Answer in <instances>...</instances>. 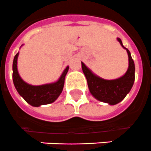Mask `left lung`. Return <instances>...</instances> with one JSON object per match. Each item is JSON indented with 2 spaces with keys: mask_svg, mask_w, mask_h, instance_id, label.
I'll return each mask as SVG.
<instances>
[{
  "mask_svg": "<svg viewBox=\"0 0 151 151\" xmlns=\"http://www.w3.org/2000/svg\"><path fill=\"white\" fill-rule=\"evenodd\" d=\"M122 47L126 49L129 56V68L123 76L114 80H105L96 76L82 62V68L87 80L90 93L97 100L111 105L122 101L129 93L135 80V65L131 54L122 44L121 39L118 38Z\"/></svg>",
  "mask_w": 151,
  "mask_h": 151,
  "instance_id": "1",
  "label": "left lung"
}]
</instances>
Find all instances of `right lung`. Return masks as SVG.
Instances as JSON below:
<instances>
[{"mask_svg": "<svg viewBox=\"0 0 151 151\" xmlns=\"http://www.w3.org/2000/svg\"><path fill=\"white\" fill-rule=\"evenodd\" d=\"M19 53H17L13 61V83L19 94L30 105L39 107L43 104H47L54 102L62 92L65 83V78L68 71V67L65 69L58 81L51 84L42 86H31L21 79L17 69V59Z\"/></svg>", "mask_w": 151, "mask_h": 151, "instance_id": "1", "label": "right lung"}]
</instances>
